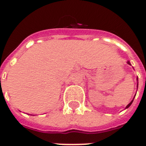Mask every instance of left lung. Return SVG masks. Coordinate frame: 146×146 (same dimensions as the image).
I'll return each mask as SVG.
<instances>
[{"label": "left lung", "instance_id": "obj_1", "mask_svg": "<svg viewBox=\"0 0 146 146\" xmlns=\"http://www.w3.org/2000/svg\"><path fill=\"white\" fill-rule=\"evenodd\" d=\"M127 63H128L129 65H131V64H130V62H127ZM133 100H134V99H133ZM133 100H132V101L131 102H130V103H129V104L127 105V106H126V108H128L129 106H131V105L132 104V102H133Z\"/></svg>", "mask_w": 146, "mask_h": 146}]
</instances>
